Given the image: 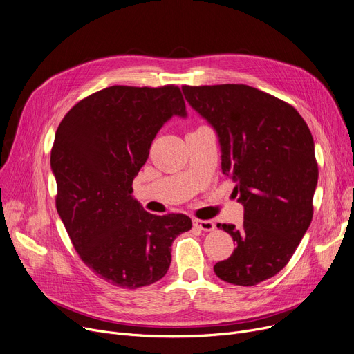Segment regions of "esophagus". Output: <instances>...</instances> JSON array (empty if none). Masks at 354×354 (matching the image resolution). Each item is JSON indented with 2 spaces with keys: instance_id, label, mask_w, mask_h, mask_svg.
Masks as SVG:
<instances>
[{
  "instance_id": "1",
  "label": "esophagus",
  "mask_w": 354,
  "mask_h": 354,
  "mask_svg": "<svg viewBox=\"0 0 354 354\" xmlns=\"http://www.w3.org/2000/svg\"><path fill=\"white\" fill-rule=\"evenodd\" d=\"M194 225L203 232H212L215 228V224L211 220H194Z\"/></svg>"
}]
</instances>
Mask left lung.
<instances>
[{
    "instance_id": "obj_1",
    "label": "left lung",
    "mask_w": 354,
    "mask_h": 354,
    "mask_svg": "<svg viewBox=\"0 0 354 354\" xmlns=\"http://www.w3.org/2000/svg\"><path fill=\"white\" fill-rule=\"evenodd\" d=\"M192 109L218 136L223 174L236 182L241 227L218 224L236 241L215 263L224 282L253 286L281 272L313 220L318 182L314 140L285 101L243 84L182 86Z\"/></svg>"
}]
</instances>
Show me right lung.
<instances>
[{"instance_id": "1", "label": "right lung", "mask_w": 354, "mask_h": 354, "mask_svg": "<svg viewBox=\"0 0 354 354\" xmlns=\"http://www.w3.org/2000/svg\"><path fill=\"white\" fill-rule=\"evenodd\" d=\"M174 115L187 117L178 86L114 85L73 105L56 130L57 214L82 262L111 285L162 279L174 240L192 227L183 214L145 211L131 195L153 139Z\"/></svg>"}]
</instances>
